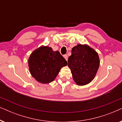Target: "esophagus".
<instances>
[{"instance_id": "obj_1", "label": "esophagus", "mask_w": 122, "mask_h": 122, "mask_svg": "<svg viewBox=\"0 0 122 122\" xmlns=\"http://www.w3.org/2000/svg\"><path fill=\"white\" fill-rule=\"evenodd\" d=\"M64 56V58H65V59H66V61H68V56H67V55L65 54V55H64V56Z\"/></svg>"}]
</instances>
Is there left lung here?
<instances>
[{"mask_svg": "<svg viewBox=\"0 0 122 122\" xmlns=\"http://www.w3.org/2000/svg\"><path fill=\"white\" fill-rule=\"evenodd\" d=\"M68 66L78 86H84L94 79L99 66L98 53L86 45L78 44L71 50Z\"/></svg>", "mask_w": 122, "mask_h": 122, "instance_id": "left-lung-1", "label": "left lung"}]
</instances>
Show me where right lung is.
Listing matches in <instances>:
<instances>
[{
  "label": "right lung",
  "mask_w": 122,
  "mask_h": 122,
  "mask_svg": "<svg viewBox=\"0 0 122 122\" xmlns=\"http://www.w3.org/2000/svg\"><path fill=\"white\" fill-rule=\"evenodd\" d=\"M31 76L38 81L49 83L54 81L67 61L60 54L48 46H41L31 53L28 60Z\"/></svg>",
  "instance_id": "add662e5"
}]
</instances>
